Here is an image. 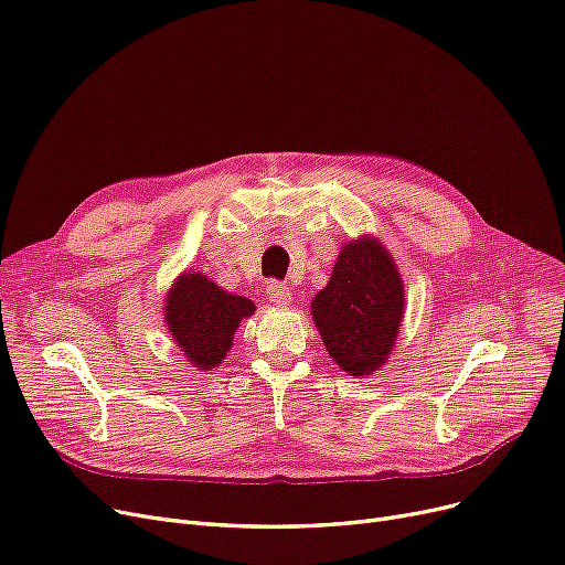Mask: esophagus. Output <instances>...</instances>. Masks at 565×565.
<instances>
[{
	"label": "esophagus",
	"mask_w": 565,
	"mask_h": 565,
	"mask_svg": "<svg viewBox=\"0 0 565 565\" xmlns=\"http://www.w3.org/2000/svg\"><path fill=\"white\" fill-rule=\"evenodd\" d=\"M265 292H267L269 302L277 305V307H288V305H290V290H288L286 284H281V281H269L267 288H265Z\"/></svg>",
	"instance_id": "esophagus-1"
}]
</instances>
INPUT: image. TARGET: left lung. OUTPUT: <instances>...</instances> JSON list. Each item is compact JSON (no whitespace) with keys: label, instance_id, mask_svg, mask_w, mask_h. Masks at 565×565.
<instances>
[{"label":"left lung","instance_id":"left-lung-1","mask_svg":"<svg viewBox=\"0 0 565 565\" xmlns=\"http://www.w3.org/2000/svg\"><path fill=\"white\" fill-rule=\"evenodd\" d=\"M404 281L374 235L341 244L330 281L311 300V318L330 358L349 376H370L387 362L404 318Z\"/></svg>","mask_w":565,"mask_h":565}]
</instances>
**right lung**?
Returning a JSON list of instances; mask_svg holds the SVG:
<instances>
[{"mask_svg": "<svg viewBox=\"0 0 565 565\" xmlns=\"http://www.w3.org/2000/svg\"><path fill=\"white\" fill-rule=\"evenodd\" d=\"M256 305L224 290L201 269H184L166 292L163 323L186 362L199 372H212L226 360L242 318Z\"/></svg>", "mask_w": 565, "mask_h": 565, "instance_id": "obj_1", "label": "right lung"}]
</instances>
